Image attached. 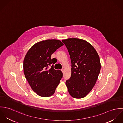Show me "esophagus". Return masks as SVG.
<instances>
[{"label": "esophagus", "instance_id": "34e87169", "mask_svg": "<svg viewBox=\"0 0 123 123\" xmlns=\"http://www.w3.org/2000/svg\"><path fill=\"white\" fill-rule=\"evenodd\" d=\"M62 72H63L64 71V69H62Z\"/></svg>", "mask_w": 123, "mask_h": 123}]
</instances>
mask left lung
<instances>
[{"instance_id":"left-lung-1","label":"left lung","mask_w":123,"mask_h":123,"mask_svg":"<svg viewBox=\"0 0 123 123\" xmlns=\"http://www.w3.org/2000/svg\"><path fill=\"white\" fill-rule=\"evenodd\" d=\"M70 55L71 74L66 85L75 98L86 97L95 86L101 69L98 53L88 42L78 38L62 40Z\"/></svg>"}]
</instances>
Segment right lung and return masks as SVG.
Masks as SVG:
<instances>
[{
  "instance_id": "add662e5",
  "label": "right lung",
  "mask_w": 123,
  "mask_h": 123,
  "mask_svg": "<svg viewBox=\"0 0 123 123\" xmlns=\"http://www.w3.org/2000/svg\"><path fill=\"white\" fill-rule=\"evenodd\" d=\"M62 45L58 40L42 41L33 45L25 56L24 75L31 88L41 97L52 96L62 78V71L54 70L53 65L48 69L49 65L56 63L51 55Z\"/></svg>"
}]
</instances>
